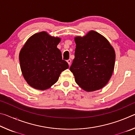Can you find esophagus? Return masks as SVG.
Here are the masks:
<instances>
[{"label":"esophagus","mask_w":135,"mask_h":135,"mask_svg":"<svg viewBox=\"0 0 135 135\" xmlns=\"http://www.w3.org/2000/svg\"><path fill=\"white\" fill-rule=\"evenodd\" d=\"M67 62H68V65H70L71 62V60L70 59H68V60H67Z\"/></svg>","instance_id":"1"}]
</instances>
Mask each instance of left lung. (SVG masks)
I'll use <instances>...</instances> for the list:
<instances>
[{
    "label": "left lung",
    "mask_w": 135,
    "mask_h": 135,
    "mask_svg": "<svg viewBox=\"0 0 135 135\" xmlns=\"http://www.w3.org/2000/svg\"><path fill=\"white\" fill-rule=\"evenodd\" d=\"M75 58L70 68L75 81L87 92L100 89L108 83L115 64V51L103 36L90 31L76 37Z\"/></svg>",
    "instance_id": "left-lung-1"
}]
</instances>
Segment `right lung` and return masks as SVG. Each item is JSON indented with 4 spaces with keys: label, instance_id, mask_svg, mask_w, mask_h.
<instances>
[{
    "label": "right lung",
    "instance_id": "add662e5",
    "mask_svg": "<svg viewBox=\"0 0 135 135\" xmlns=\"http://www.w3.org/2000/svg\"><path fill=\"white\" fill-rule=\"evenodd\" d=\"M61 38L42 31L31 36L20 51V67L25 80L32 88L47 89L69 67L57 45Z\"/></svg>",
    "mask_w": 135,
    "mask_h": 135
}]
</instances>
